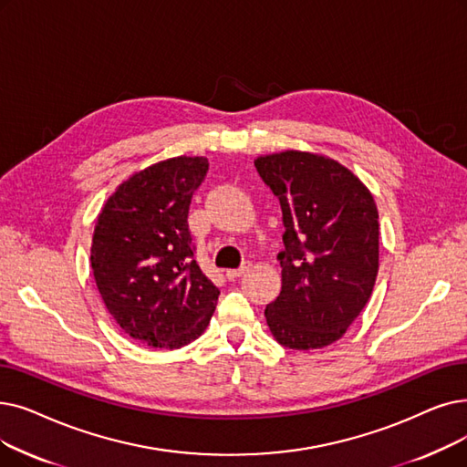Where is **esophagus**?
<instances>
[{"label": "esophagus", "instance_id": "esophagus-1", "mask_svg": "<svg viewBox=\"0 0 467 467\" xmlns=\"http://www.w3.org/2000/svg\"><path fill=\"white\" fill-rule=\"evenodd\" d=\"M250 267H252V263H250V261H244L238 269H229L225 275H227V278H229V280H234V278H238V276L244 275Z\"/></svg>", "mask_w": 467, "mask_h": 467}]
</instances>
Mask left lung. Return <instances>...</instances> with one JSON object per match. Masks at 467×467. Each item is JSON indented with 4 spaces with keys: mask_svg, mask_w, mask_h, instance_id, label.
Returning a JSON list of instances; mask_svg holds the SVG:
<instances>
[{
    "mask_svg": "<svg viewBox=\"0 0 467 467\" xmlns=\"http://www.w3.org/2000/svg\"><path fill=\"white\" fill-rule=\"evenodd\" d=\"M259 177L280 202L282 290L265 307L271 334L296 351L337 341L367 306L378 276V208L336 160L286 150L259 156Z\"/></svg>",
    "mask_w": 467,
    "mask_h": 467,
    "instance_id": "8db88e82",
    "label": "left lung"
}]
</instances>
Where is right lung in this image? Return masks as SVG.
Listing matches in <instances>:
<instances>
[{
    "instance_id": "add662e5",
    "label": "right lung",
    "mask_w": 467,
    "mask_h": 467,
    "mask_svg": "<svg viewBox=\"0 0 467 467\" xmlns=\"http://www.w3.org/2000/svg\"><path fill=\"white\" fill-rule=\"evenodd\" d=\"M202 156H177L135 173L97 217L91 269L119 328L160 349L206 330L219 288L194 259L189 206L208 173Z\"/></svg>"
}]
</instances>
